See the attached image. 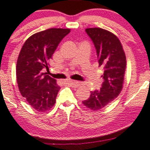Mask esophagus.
<instances>
[{"label": "esophagus", "mask_w": 150, "mask_h": 150, "mask_svg": "<svg viewBox=\"0 0 150 150\" xmlns=\"http://www.w3.org/2000/svg\"><path fill=\"white\" fill-rule=\"evenodd\" d=\"M68 83L70 86H72V87H75V88L78 87V86H80V82L75 81V80H69Z\"/></svg>", "instance_id": "obj_1"}]
</instances>
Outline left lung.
Here are the masks:
<instances>
[{
    "instance_id": "left-lung-1",
    "label": "left lung",
    "mask_w": 150,
    "mask_h": 150,
    "mask_svg": "<svg viewBox=\"0 0 150 150\" xmlns=\"http://www.w3.org/2000/svg\"><path fill=\"white\" fill-rule=\"evenodd\" d=\"M86 32L93 43L99 66L104 71L101 87L91 91L90 97L83 103L92 111H98L111 103L121 93L127 60L120 41L112 33L100 28L86 29Z\"/></svg>"
}]
</instances>
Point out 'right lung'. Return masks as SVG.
I'll return each mask as SVG.
<instances>
[{
	"mask_svg": "<svg viewBox=\"0 0 150 150\" xmlns=\"http://www.w3.org/2000/svg\"><path fill=\"white\" fill-rule=\"evenodd\" d=\"M69 29H49L31 36L18 57L16 78L20 93L33 108L44 112L54 105L60 87L47 75L49 62Z\"/></svg>",
	"mask_w": 150,
	"mask_h": 150,
	"instance_id": "add662e5",
	"label": "right lung"
}]
</instances>
